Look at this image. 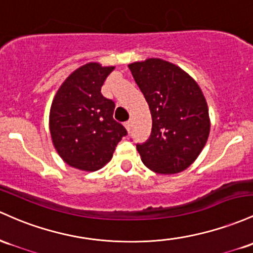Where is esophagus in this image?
I'll use <instances>...</instances> for the list:
<instances>
[{
  "label": "esophagus",
  "mask_w": 253,
  "mask_h": 253,
  "mask_svg": "<svg viewBox=\"0 0 253 253\" xmlns=\"http://www.w3.org/2000/svg\"><path fill=\"white\" fill-rule=\"evenodd\" d=\"M125 127H126L127 132H129L132 129V121H126L125 122Z\"/></svg>",
  "instance_id": "esophagus-1"
}]
</instances>
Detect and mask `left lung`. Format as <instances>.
Instances as JSON below:
<instances>
[{
    "label": "left lung",
    "instance_id": "8db88e82",
    "mask_svg": "<svg viewBox=\"0 0 253 253\" xmlns=\"http://www.w3.org/2000/svg\"><path fill=\"white\" fill-rule=\"evenodd\" d=\"M128 68L152 118L149 140L137 145L141 161L157 174L184 171L209 138V108L203 91L184 69L158 57L129 63Z\"/></svg>",
    "mask_w": 253,
    "mask_h": 253
}]
</instances>
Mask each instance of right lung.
<instances>
[{
  "label": "right lung",
  "instance_id": "1",
  "mask_svg": "<svg viewBox=\"0 0 253 253\" xmlns=\"http://www.w3.org/2000/svg\"><path fill=\"white\" fill-rule=\"evenodd\" d=\"M114 66L88 62L66 78L49 113L52 145L63 162L84 171L103 168L127 134L114 120L115 103L101 93Z\"/></svg>",
  "mask_w": 253,
  "mask_h": 253
}]
</instances>
